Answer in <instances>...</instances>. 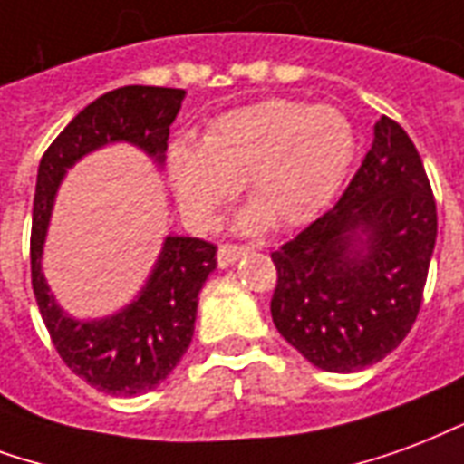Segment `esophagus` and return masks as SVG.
Here are the masks:
<instances>
[{
    "label": "esophagus",
    "mask_w": 464,
    "mask_h": 464,
    "mask_svg": "<svg viewBox=\"0 0 464 464\" xmlns=\"http://www.w3.org/2000/svg\"><path fill=\"white\" fill-rule=\"evenodd\" d=\"M246 253H248V248H243V246H221L218 253H216L218 267L233 266V263H236V260H241Z\"/></svg>",
    "instance_id": "obj_1"
}]
</instances>
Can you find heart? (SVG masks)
Instances as JSON below:
<instances>
[{"instance_id":"heart-1","label":"heart","mask_w":464,"mask_h":464,"mask_svg":"<svg viewBox=\"0 0 464 464\" xmlns=\"http://www.w3.org/2000/svg\"><path fill=\"white\" fill-rule=\"evenodd\" d=\"M354 152L356 132L342 110L276 98L223 112L201 142L177 137L167 150V177L197 226H211L243 184L253 206L236 226L258 233L270 221L293 228L317 216Z\"/></svg>"}]
</instances>
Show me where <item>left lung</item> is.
I'll use <instances>...</instances> for the list:
<instances>
[{"mask_svg":"<svg viewBox=\"0 0 464 464\" xmlns=\"http://www.w3.org/2000/svg\"><path fill=\"white\" fill-rule=\"evenodd\" d=\"M435 236L420 154L403 127L381 115L337 206L273 253L277 332L324 372L373 366L413 327Z\"/></svg>","mask_w":464,"mask_h":464,"instance_id":"obj_1","label":"left lung"}]
</instances>
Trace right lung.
Wrapping results in <instances>:
<instances>
[{"mask_svg": "<svg viewBox=\"0 0 464 464\" xmlns=\"http://www.w3.org/2000/svg\"><path fill=\"white\" fill-rule=\"evenodd\" d=\"M187 91L125 85L92 101L41 157L31 223V285L44 324L68 369L110 396H137L160 386L187 354L198 293L216 270V246L191 236H164L150 276L125 307L105 317H73L44 276V246L58 188L88 154L125 145L164 167L169 125Z\"/></svg>", "mask_w": 464, "mask_h": 464, "instance_id": "1", "label": "right lung"}]
</instances>
